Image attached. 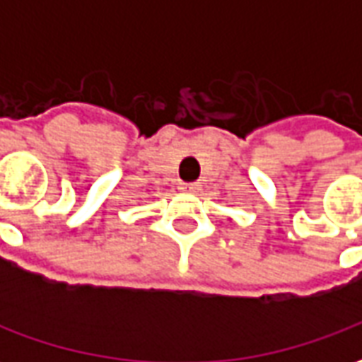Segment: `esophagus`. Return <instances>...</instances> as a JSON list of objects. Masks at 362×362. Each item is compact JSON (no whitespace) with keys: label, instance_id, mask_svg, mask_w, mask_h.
Here are the masks:
<instances>
[{"label":"esophagus","instance_id":"obj_1","mask_svg":"<svg viewBox=\"0 0 362 362\" xmlns=\"http://www.w3.org/2000/svg\"><path fill=\"white\" fill-rule=\"evenodd\" d=\"M180 189H182V192H186V194H196L197 189H199V184H196V182H189V184H182Z\"/></svg>","mask_w":362,"mask_h":362}]
</instances>
